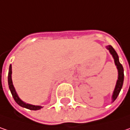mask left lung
<instances>
[{"mask_svg": "<svg viewBox=\"0 0 130 130\" xmlns=\"http://www.w3.org/2000/svg\"><path fill=\"white\" fill-rule=\"evenodd\" d=\"M106 47H107V50H109V53L112 55V58L114 59V62H115L116 68L118 70V80L116 81V87H115L112 95V101L114 102L116 101V98H117V97H118V95H119V93L121 92V89L122 88L123 84H124V68H123V66L121 64V63L119 61L118 55L116 50L113 49V47L112 46H110V45L107 46Z\"/></svg>", "mask_w": 130, "mask_h": 130, "instance_id": "8db88e82", "label": "left lung"}]
</instances>
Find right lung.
<instances>
[{
	"label": "right lung",
	"instance_id": "obj_1",
	"mask_svg": "<svg viewBox=\"0 0 130 130\" xmlns=\"http://www.w3.org/2000/svg\"><path fill=\"white\" fill-rule=\"evenodd\" d=\"M12 65L10 64L9 66V74H8V84H9V88L10 89V92L12 95V97L14 98V100L15 101V102L21 107L29 109L30 110H38L41 109L43 107L41 106H35V105H32V104H29L27 103H25L24 101H23L19 96L17 94L15 89H14V86H13V83H12Z\"/></svg>",
	"mask_w": 130,
	"mask_h": 130
}]
</instances>
